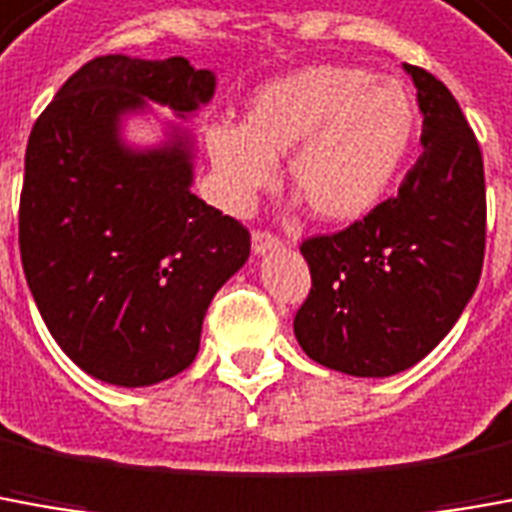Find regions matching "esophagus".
<instances>
[{
	"mask_svg": "<svg viewBox=\"0 0 512 512\" xmlns=\"http://www.w3.org/2000/svg\"><path fill=\"white\" fill-rule=\"evenodd\" d=\"M276 248H281V239L276 234H270V231H253V253L256 256H262L267 250Z\"/></svg>",
	"mask_w": 512,
	"mask_h": 512,
	"instance_id": "1",
	"label": "esophagus"
}]
</instances>
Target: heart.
I'll use <instances>...</instances> for the list:
<instances>
[{"label": "heart", "mask_w": 512, "mask_h": 512, "mask_svg": "<svg viewBox=\"0 0 512 512\" xmlns=\"http://www.w3.org/2000/svg\"><path fill=\"white\" fill-rule=\"evenodd\" d=\"M418 111L393 77L351 63H315L250 94L245 125L206 128L217 195L245 214L278 181L287 155L292 189L317 220L354 222L382 203L407 164Z\"/></svg>", "instance_id": "obj_1"}]
</instances>
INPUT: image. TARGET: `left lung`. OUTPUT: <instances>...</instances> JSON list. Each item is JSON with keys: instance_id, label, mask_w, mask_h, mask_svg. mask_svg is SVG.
<instances>
[{"instance_id": "1", "label": "left lung", "mask_w": 512, "mask_h": 512, "mask_svg": "<svg viewBox=\"0 0 512 512\" xmlns=\"http://www.w3.org/2000/svg\"><path fill=\"white\" fill-rule=\"evenodd\" d=\"M424 114V153L398 195L345 231L301 245L312 290L295 337L331 370L393 376L446 337L485 259V169L477 136L435 74L404 63Z\"/></svg>"}]
</instances>
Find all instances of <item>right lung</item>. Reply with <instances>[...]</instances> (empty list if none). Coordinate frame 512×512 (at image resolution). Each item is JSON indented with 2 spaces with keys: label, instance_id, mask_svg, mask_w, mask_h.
<instances>
[{
  "label": "right lung",
  "instance_id": "obj_1",
  "mask_svg": "<svg viewBox=\"0 0 512 512\" xmlns=\"http://www.w3.org/2000/svg\"><path fill=\"white\" fill-rule=\"evenodd\" d=\"M217 77L186 58L102 55L35 119L19 206L21 267L49 334L100 382L147 387L197 357L211 298L250 256L242 222L192 195V139L136 150L122 119L195 114Z\"/></svg>",
  "mask_w": 512,
  "mask_h": 512
}]
</instances>
